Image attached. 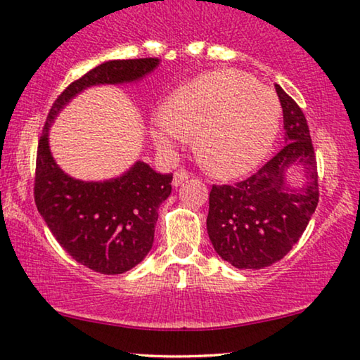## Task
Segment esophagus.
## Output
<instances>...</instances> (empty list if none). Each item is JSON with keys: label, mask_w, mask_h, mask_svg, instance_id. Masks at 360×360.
Returning <instances> with one entry per match:
<instances>
[{"label": "esophagus", "mask_w": 360, "mask_h": 360, "mask_svg": "<svg viewBox=\"0 0 360 360\" xmlns=\"http://www.w3.org/2000/svg\"><path fill=\"white\" fill-rule=\"evenodd\" d=\"M189 176H191L189 171L178 169V171H176V173H174V176H173V186H174V187L181 186L182 182H184L186 179H189Z\"/></svg>", "instance_id": "34e87169"}]
</instances>
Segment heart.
Here are the masks:
<instances>
[{
  "mask_svg": "<svg viewBox=\"0 0 360 360\" xmlns=\"http://www.w3.org/2000/svg\"><path fill=\"white\" fill-rule=\"evenodd\" d=\"M281 115L271 88L238 70H217L176 89L151 119L150 134L165 150L194 135L200 165L217 178H236L271 153Z\"/></svg>",
  "mask_w": 360,
  "mask_h": 360,
  "instance_id": "1",
  "label": "heart"
}]
</instances>
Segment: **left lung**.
<instances>
[{
	"instance_id": "obj_1",
	"label": "left lung",
	"mask_w": 360,
	"mask_h": 360,
	"mask_svg": "<svg viewBox=\"0 0 360 360\" xmlns=\"http://www.w3.org/2000/svg\"><path fill=\"white\" fill-rule=\"evenodd\" d=\"M285 145L262 168L235 186H212L207 231L221 259L238 269H264L300 240L318 205V173L310 130L295 101L276 84ZM303 167L306 181L288 184V169Z\"/></svg>"
}]
</instances>
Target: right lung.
I'll return each mask as SVG.
<instances>
[{"mask_svg":"<svg viewBox=\"0 0 360 360\" xmlns=\"http://www.w3.org/2000/svg\"><path fill=\"white\" fill-rule=\"evenodd\" d=\"M158 58L109 60L73 81L55 101L39 140L34 199L60 246L89 269L124 274L153 246L158 209L171 194L173 174L156 173L143 161L108 181H81L55 163L49 131L60 110L81 91L99 84L139 81Z\"/></svg>","mask_w":360,"mask_h":360,"instance_id":"obj_1","label":"right lung"}]
</instances>
